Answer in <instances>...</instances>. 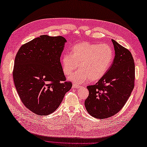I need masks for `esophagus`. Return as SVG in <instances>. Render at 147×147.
<instances>
[{"label": "esophagus", "mask_w": 147, "mask_h": 147, "mask_svg": "<svg viewBox=\"0 0 147 147\" xmlns=\"http://www.w3.org/2000/svg\"><path fill=\"white\" fill-rule=\"evenodd\" d=\"M73 88H80L81 86L79 85H78V84L74 83V84H73Z\"/></svg>", "instance_id": "esophagus-1"}]
</instances>
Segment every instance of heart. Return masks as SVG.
<instances>
[{
  "instance_id": "1",
  "label": "heart",
  "mask_w": 147,
  "mask_h": 147,
  "mask_svg": "<svg viewBox=\"0 0 147 147\" xmlns=\"http://www.w3.org/2000/svg\"><path fill=\"white\" fill-rule=\"evenodd\" d=\"M114 57V52L107 44L82 42L74 45L71 54L62 56V71L69 76L78 66L80 69L75 72L70 80L76 83H83L88 79L96 82L105 75L110 68Z\"/></svg>"
}]
</instances>
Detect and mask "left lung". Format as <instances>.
<instances>
[{
	"label": "left lung",
	"instance_id": "obj_1",
	"mask_svg": "<svg viewBox=\"0 0 147 147\" xmlns=\"http://www.w3.org/2000/svg\"><path fill=\"white\" fill-rule=\"evenodd\" d=\"M115 57L105 75L93 85L87 86L85 101L87 112L97 119L117 114L125 105L135 86V65L128 49L112 40Z\"/></svg>",
	"mask_w": 147,
	"mask_h": 147
}]
</instances>
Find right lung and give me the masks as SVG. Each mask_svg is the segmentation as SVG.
Segmentation results:
<instances>
[{
	"label": "right lung",
	"mask_w": 147,
	"mask_h": 147,
	"mask_svg": "<svg viewBox=\"0 0 147 147\" xmlns=\"http://www.w3.org/2000/svg\"><path fill=\"white\" fill-rule=\"evenodd\" d=\"M65 42L61 36L41 35L23 44L16 55V89L23 104L37 115L54 112L73 85L60 62Z\"/></svg>",
	"instance_id": "obj_1"
}]
</instances>
